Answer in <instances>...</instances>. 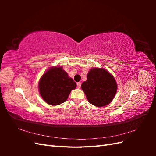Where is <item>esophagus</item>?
Returning a JSON list of instances; mask_svg holds the SVG:
<instances>
[{
    "instance_id": "obj_1",
    "label": "esophagus",
    "mask_w": 156,
    "mask_h": 156,
    "mask_svg": "<svg viewBox=\"0 0 156 156\" xmlns=\"http://www.w3.org/2000/svg\"><path fill=\"white\" fill-rule=\"evenodd\" d=\"M81 83L79 82V83H77V88H81Z\"/></svg>"
}]
</instances>
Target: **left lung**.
Segmentation results:
<instances>
[{
	"label": "left lung",
	"mask_w": 156,
	"mask_h": 156,
	"mask_svg": "<svg viewBox=\"0 0 156 156\" xmlns=\"http://www.w3.org/2000/svg\"><path fill=\"white\" fill-rule=\"evenodd\" d=\"M81 88L89 103L100 107L111 102L116 92L117 84L109 72L103 68H96L90 70Z\"/></svg>",
	"instance_id": "8db88e82"
}]
</instances>
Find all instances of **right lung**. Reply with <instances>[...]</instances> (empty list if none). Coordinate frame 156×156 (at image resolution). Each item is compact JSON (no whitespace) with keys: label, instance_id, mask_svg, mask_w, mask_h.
<instances>
[{"label":"right lung","instance_id":"1","mask_svg":"<svg viewBox=\"0 0 156 156\" xmlns=\"http://www.w3.org/2000/svg\"><path fill=\"white\" fill-rule=\"evenodd\" d=\"M76 83L68 77L62 67L50 68L40 80L38 87L44 100L51 105H58L66 101Z\"/></svg>","mask_w":156,"mask_h":156}]
</instances>
